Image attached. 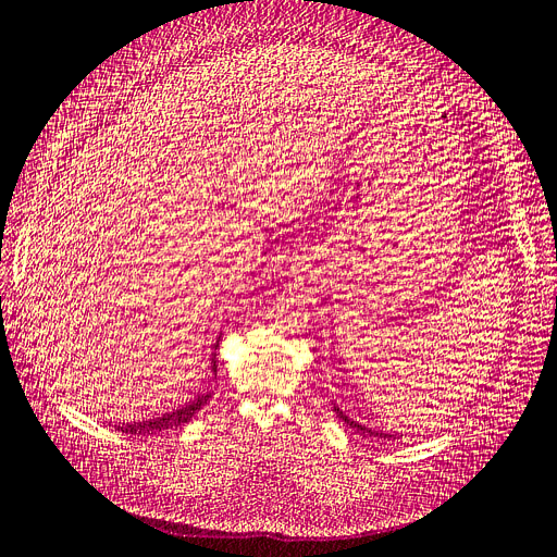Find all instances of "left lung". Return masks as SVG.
I'll return each instance as SVG.
<instances>
[{"label":"left lung","instance_id":"left-lung-1","mask_svg":"<svg viewBox=\"0 0 557 557\" xmlns=\"http://www.w3.org/2000/svg\"><path fill=\"white\" fill-rule=\"evenodd\" d=\"M334 412H336V417H338V419L346 421V425L355 428V430H357V432H361V434H369V437H380V440H398V437H403V434H389V432H380V430H373V428L361 425V423L352 421L350 417H346V414L342 412V409H338L336 405H334Z\"/></svg>","mask_w":557,"mask_h":557}]
</instances>
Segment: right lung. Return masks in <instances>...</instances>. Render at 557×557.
Instances as JSON below:
<instances>
[{"mask_svg": "<svg viewBox=\"0 0 557 557\" xmlns=\"http://www.w3.org/2000/svg\"><path fill=\"white\" fill-rule=\"evenodd\" d=\"M221 342V336H219ZM219 342H215L213 348H219ZM215 352L211 355V371L215 375ZM211 398V392L209 394H202L198 396L196 400L186 403L184 407L180 409H173V412H165L157 419H145V421H134V423H123V425H115L120 432H127V434H150V432H157V430H168V428H175V425H182V423H188L193 417H196L200 409L207 405V400Z\"/></svg>", "mask_w": 557, "mask_h": 557, "instance_id": "add662e5", "label": "right lung"}]
</instances>
